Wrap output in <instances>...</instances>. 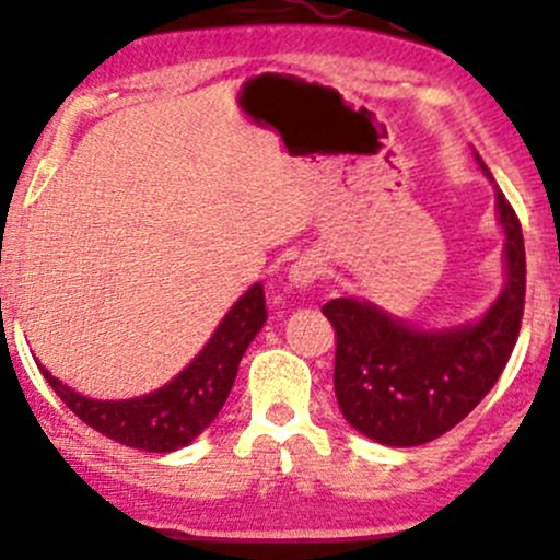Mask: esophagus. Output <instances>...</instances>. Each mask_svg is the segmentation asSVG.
<instances>
[{
  "mask_svg": "<svg viewBox=\"0 0 560 560\" xmlns=\"http://www.w3.org/2000/svg\"><path fill=\"white\" fill-rule=\"evenodd\" d=\"M318 276H322V262L316 257H300L290 268V281L300 290H308L311 284H316Z\"/></svg>",
  "mask_w": 560,
  "mask_h": 560,
  "instance_id": "obj_1",
  "label": "esophagus"
}]
</instances>
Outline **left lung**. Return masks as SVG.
I'll list each match as a JSON object with an SVG mask.
<instances>
[{
	"mask_svg": "<svg viewBox=\"0 0 560 560\" xmlns=\"http://www.w3.org/2000/svg\"><path fill=\"white\" fill-rule=\"evenodd\" d=\"M478 164L494 183L478 156ZM508 284L481 322L457 329L407 327L370 303L337 298L322 313L335 327V396L359 433L385 446H420L463 422L505 370L526 298V252L518 214L500 188Z\"/></svg>",
	"mask_w": 560,
	"mask_h": 560,
	"instance_id": "8db88e82",
	"label": "left lung"
}]
</instances>
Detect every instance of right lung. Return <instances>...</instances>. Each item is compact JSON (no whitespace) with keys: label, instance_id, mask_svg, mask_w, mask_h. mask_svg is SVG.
<instances>
[{"label":"right lung","instance_id":"add662e5","mask_svg":"<svg viewBox=\"0 0 560 560\" xmlns=\"http://www.w3.org/2000/svg\"><path fill=\"white\" fill-rule=\"evenodd\" d=\"M266 294L262 284L249 287L247 294L225 313L201 353L164 388L127 401H95L71 390L39 364L42 374L84 425L108 435L110 441L143 452H175L190 444L223 409L236 380L238 361L255 335L266 324Z\"/></svg>","mask_w":560,"mask_h":560}]
</instances>
